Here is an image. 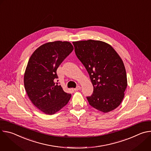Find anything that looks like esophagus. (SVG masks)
<instances>
[{
    "label": "esophagus",
    "instance_id": "34e87169",
    "mask_svg": "<svg viewBox=\"0 0 151 151\" xmlns=\"http://www.w3.org/2000/svg\"><path fill=\"white\" fill-rule=\"evenodd\" d=\"M81 87H80V86L79 85H78V87H76V88H74V90L75 91H78V90H81Z\"/></svg>",
    "mask_w": 151,
    "mask_h": 151
}]
</instances>
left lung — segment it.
Here are the masks:
<instances>
[{
  "mask_svg": "<svg viewBox=\"0 0 151 151\" xmlns=\"http://www.w3.org/2000/svg\"><path fill=\"white\" fill-rule=\"evenodd\" d=\"M76 57L87 69L93 93L87 97L94 108L104 113L116 109L124 97L127 86L122 60L106 43L94 40L73 42Z\"/></svg>",
  "mask_w": 151,
  "mask_h": 151,
  "instance_id": "obj_1",
  "label": "left lung"
}]
</instances>
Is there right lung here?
<instances>
[{
  "instance_id": "obj_1",
  "label": "right lung",
  "mask_w": 151,
  "mask_h": 151,
  "mask_svg": "<svg viewBox=\"0 0 151 151\" xmlns=\"http://www.w3.org/2000/svg\"><path fill=\"white\" fill-rule=\"evenodd\" d=\"M73 50L69 42H48L36 49L29 60L24 76L25 90L32 103L46 114L60 111L71 97L55 81L57 68Z\"/></svg>"
}]
</instances>
